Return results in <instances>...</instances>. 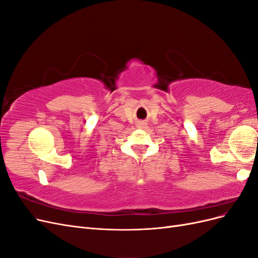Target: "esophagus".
<instances>
[{"mask_svg":"<svg viewBox=\"0 0 258 258\" xmlns=\"http://www.w3.org/2000/svg\"><path fill=\"white\" fill-rule=\"evenodd\" d=\"M145 124H146V123H145L144 121H139L137 126H138V128H144Z\"/></svg>","mask_w":258,"mask_h":258,"instance_id":"34e87169","label":"esophagus"}]
</instances>
